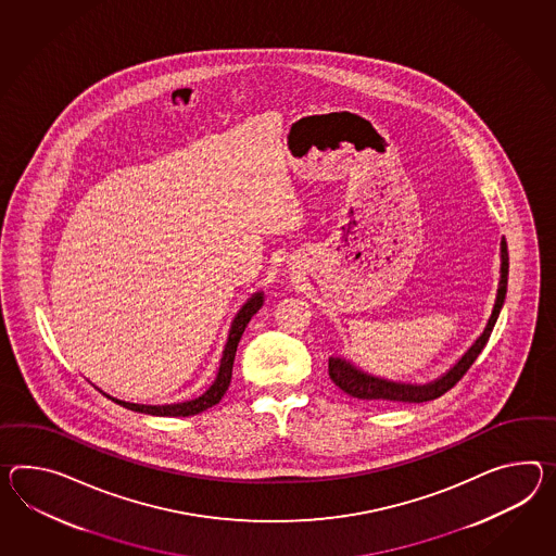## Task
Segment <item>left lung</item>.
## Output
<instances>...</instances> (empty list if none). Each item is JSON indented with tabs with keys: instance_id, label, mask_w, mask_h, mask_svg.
<instances>
[{
	"instance_id": "1",
	"label": "left lung",
	"mask_w": 556,
	"mask_h": 556,
	"mask_svg": "<svg viewBox=\"0 0 556 556\" xmlns=\"http://www.w3.org/2000/svg\"><path fill=\"white\" fill-rule=\"evenodd\" d=\"M506 285H508V249L506 241H501V283L496 291V301H494V309L488 319L484 331L480 333V338L476 339L472 348L462 355L458 364L450 367L442 378L433 379L430 383H402V381H390V379L376 378L369 376L366 371H362L359 367L353 366L352 362L343 359V357H329V378L338 386L341 392L348 393L350 397L355 400H364V402H404V404H420V402H430L440 395H444L447 390H452L462 376L470 369L475 364L476 357L482 353L488 338L494 329V324L501 315L504 299H506Z\"/></svg>"
}]
</instances>
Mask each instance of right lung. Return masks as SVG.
<instances>
[{
  "label": "right lung",
  "instance_id": "right-lung-1",
  "mask_svg": "<svg viewBox=\"0 0 556 556\" xmlns=\"http://www.w3.org/2000/svg\"><path fill=\"white\" fill-rule=\"evenodd\" d=\"M263 305V291L255 293L253 298L247 299L243 307L239 309V313L235 315L232 324H230L229 339H227V345H225V352L220 357V366H218L217 379L213 381V386L199 397L189 400V402H180V404H166V406H144V404H130V402H123V400H116V397H110L112 402L121 404L126 409H132V412H140V414H150V416H168V418H187V416H194V414H201L208 407L217 406L220 402V397L225 395V392L229 390L230 376H232V362H235V353H237V345L241 341L243 336L244 327L251 321V317L261 309Z\"/></svg>",
  "mask_w": 556,
  "mask_h": 556
}]
</instances>
